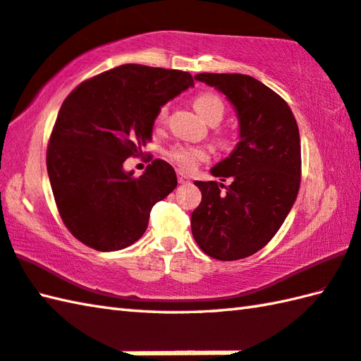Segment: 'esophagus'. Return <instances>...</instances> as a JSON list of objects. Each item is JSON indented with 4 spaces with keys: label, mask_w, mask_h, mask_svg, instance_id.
I'll return each instance as SVG.
<instances>
[{
    "label": "esophagus",
    "mask_w": 361,
    "mask_h": 361,
    "mask_svg": "<svg viewBox=\"0 0 361 361\" xmlns=\"http://www.w3.org/2000/svg\"><path fill=\"white\" fill-rule=\"evenodd\" d=\"M178 180H179V183H190V178L183 173L178 174Z\"/></svg>",
    "instance_id": "esophagus-1"
}]
</instances>
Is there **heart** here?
<instances>
[{"label":"heart","instance_id":"obj_1","mask_svg":"<svg viewBox=\"0 0 361 361\" xmlns=\"http://www.w3.org/2000/svg\"><path fill=\"white\" fill-rule=\"evenodd\" d=\"M193 106L198 111L200 116L207 121L209 124H219L224 114V104L220 96L214 92H201L193 99ZM166 106H161L157 113V122H163L166 119ZM169 159L178 165L182 171L190 173L196 169L200 163L209 160L210 154L206 147L201 146H188L178 145L169 149Z\"/></svg>","mask_w":361,"mask_h":361}]
</instances>
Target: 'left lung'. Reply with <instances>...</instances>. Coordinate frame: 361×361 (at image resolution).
<instances>
[{
	"instance_id": "obj_1",
	"label": "left lung",
	"mask_w": 361,
	"mask_h": 361,
	"mask_svg": "<svg viewBox=\"0 0 361 361\" xmlns=\"http://www.w3.org/2000/svg\"><path fill=\"white\" fill-rule=\"evenodd\" d=\"M223 92L239 119V142L210 169L221 182L196 180L202 200L192 214V233L214 259L255 255L281 228L300 187V133L289 105L261 81L242 73H198ZM224 188V190L221 188Z\"/></svg>"
}]
</instances>
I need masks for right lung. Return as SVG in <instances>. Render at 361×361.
I'll return each mask as SVG.
<instances>
[{"label": "right lung", "mask_w": 361, "mask_h": 361, "mask_svg": "<svg viewBox=\"0 0 361 361\" xmlns=\"http://www.w3.org/2000/svg\"><path fill=\"white\" fill-rule=\"evenodd\" d=\"M193 85L188 72L124 64L66 97L47 171L61 219L81 243L116 251L145 234L154 204L173 192L178 178L165 160H154L140 178L124 171V161L152 140L160 108Z\"/></svg>", "instance_id": "1"}]
</instances>
